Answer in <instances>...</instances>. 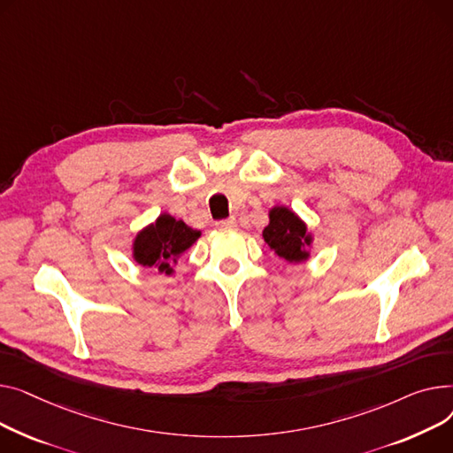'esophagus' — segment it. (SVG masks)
I'll return each mask as SVG.
<instances>
[{
    "label": "esophagus",
    "mask_w": 453,
    "mask_h": 453,
    "mask_svg": "<svg viewBox=\"0 0 453 453\" xmlns=\"http://www.w3.org/2000/svg\"><path fill=\"white\" fill-rule=\"evenodd\" d=\"M218 228H234L235 226V218H228V219H221L216 223Z\"/></svg>",
    "instance_id": "34e87169"
}]
</instances>
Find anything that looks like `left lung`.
Returning <instances> with one entry per match:
<instances>
[{
	"label": "left lung",
	"instance_id": "1",
	"mask_svg": "<svg viewBox=\"0 0 453 453\" xmlns=\"http://www.w3.org/2000/svg\"><path fill=\"white\" fill-rule=\"evenodd\" d=\"M263 239L288 263H300L311 256L312 235L307 232V225L287 206H274L269 211V225L263 228Z\"/></svg>",
	"mask_w": 453,
	"mask_h": 453
}]
</instances>
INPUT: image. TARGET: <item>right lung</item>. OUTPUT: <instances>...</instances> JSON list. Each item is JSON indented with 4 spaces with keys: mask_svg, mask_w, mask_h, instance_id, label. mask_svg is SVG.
<instances>
[{
    "mask_svg": "<svg viewBox=\"0 0 453 453\" xmlns=\"http://www.w3.org/2000/svg\"><path fill=\"white\" fill-rule=\"evenodd\" d=\"M201 232L190 228L184 221L161 214L155 223L142 228L133 242V259L142 267L157 269L166 276L173 274V263L188 250Z\"/></svg>",
    "mask_w": 453,
    "mask_h": 453,
    "instance_id": "1",
    "label": "right lung"
}]
</instances>
